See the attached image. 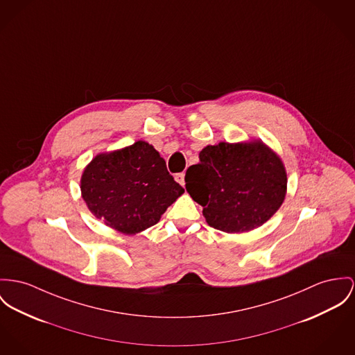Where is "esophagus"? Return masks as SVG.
<instances>
[{
	"instance_id": "34e87169",
	"label": "esophagus",
	"mask_w": 355,
	"mask_h": 355,
	"mask_svg": "<svg viewBox=\"0 0 355 355\" xmlns=\"http://www.w3.org/2000/svg\"><path fill=\"white\" fill-rule=\"evenodd\" d=\"M174 178H175V181L180 184V185H185V173H178V174H175L174 175Z\"/></svg>"
}]
</instances>
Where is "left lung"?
Instances as JSON below:
<instances>
[{
    "label": "left lung",
    "mask_w": 355,
    "mask_h": 355,
    "mask_svg": "<svg viewBox=\"0 0 355 355\" xmlns=\"http://www.w3.org/2000/svg\"><path fill=\"white\" fill-rule=\"evenodd\" d=\"M185 175V188L202 207L207 223L224 232L262 225L281 207L286 173L262 141L207 146Z\"/></svg>",
    "instance_id": "1"
}]
</instances>
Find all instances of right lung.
Masks as SVG:
<instances>
[{"label": "right lung", "instance_id": "1", "mask_svg": "<svg viewBox=\"0 0 355 355\" xmlns=\"http://www.w3.org/2000/svg\"><path fill=\"white\" fill-rule=\"evenodd\" d=\"M81 191L96 218L123 234H137L157 224L185 189L170 175L159 153L139 140L97 155L82 174Z\"/></svg>", "mask_w": 355, "mask_h": 355}]
</instances>
